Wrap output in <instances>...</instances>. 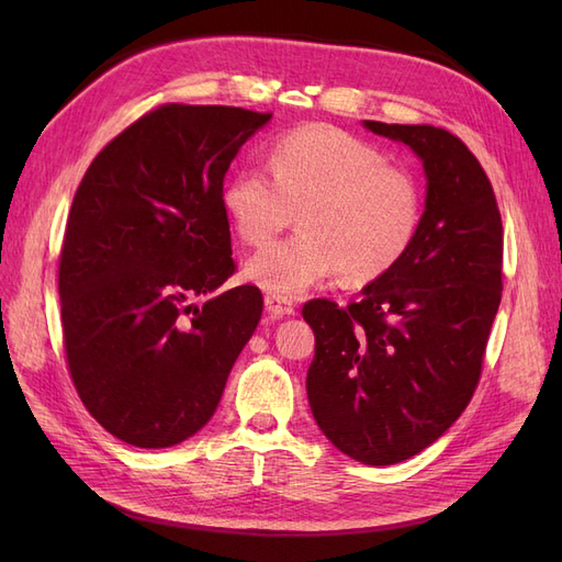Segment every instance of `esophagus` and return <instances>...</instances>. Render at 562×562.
<instances>
[{
    "mask_svg": "<svg viewBox=\"0 0 562 562\" xmlns=\"http://www.w3.org/2000/svg\"><path fill=\"white\" fill-rule=\"evenodd\" d=\"M265 310H267V314L271 316V318H283V316H291V314H295V307L288 300H283V297H277V295H267L265 297Z\"/></svg>",
    "mask_w": 562,
    "mask_h": 562,
    "instance_id": "1",
    "label": "esophagus"
}]
</instances>
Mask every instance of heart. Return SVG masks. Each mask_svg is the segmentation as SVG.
Wrapping results in <instances>:
<instances>
[{
    "label": "heart",
    "instance_id": "b5f03b06",
    "mask_svg": "<svg viewBox=\"0 0 562 562\" xmlns=\"http://www.w3.org/2000/svg\"><path fill=\"white\" fill-rule=\"evenodd\" d=\"M269 176L241 168L223 190L232 227L248 246H267L293 225L302 232L252 255L246 277L277 297H297L333 277L378 281L413 248L422 190L413 173L353 135L326 126L288 131L269 147Z\"/></svg>",
    "mask_w": 562,
    "mask_h": 562
}]
</instances>
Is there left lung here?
<instances>
[{"mask_svg": "<svg viewBox=\"0 0 562 562\" xmlns=\"http://www.w3.org/2000/svg\"><path fill=\"white\" fill-rule=\"evenodd\" d=\"M422 159L427 201L413 248L361 297L310 300L307 396L318 429L356 462L398 464L464 413L502 300L504 229L492 184L446 128L363 122Z\"/></svg>", "mask_w": 562, "mask_h": 562, "instance_id": "obj_1", "label": "left lung"}]
</instances>
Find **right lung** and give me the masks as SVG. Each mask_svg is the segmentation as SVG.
<instances>
[{
  "label": "right lung",
  "mask_w": 562,
  "mask_h": 562,
  "mask_svg": "<svg viewBox=\"0 0 562 562\" xmlns=\"http://www.w3.org/2000/svg\"><path fill=\"white\" fill-rule=\"evenodd\" d=\"M269 119L161 105L100 149L81 178L58 267L65 356L81 403L128 446L194 436L258 328V288L215 291L236 269L223 180Z\"/></svg>",
  "instance_id": "obj_1"
}]
</instances>
